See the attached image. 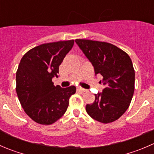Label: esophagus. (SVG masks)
Wrapping results in <instances>:
<instances>
[{"instance_id":"1","label":"esophagus","mask_w":154,"mask_h":154,"mask_svg":"<svg viewBox=\"0 0 154 154\" xmlns=\"http://www.w3.org/2000/svg\"><path fill=\"white\" fill-rule=\"evenodd\" d=\"M77 91H79V92H86V89H82V88H77Z\"/></svg>"}]
</instances>
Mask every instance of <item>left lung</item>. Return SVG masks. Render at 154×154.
I'll list each match as a JSON object with an SVG mask.
<instances>
[{
	"label": "left lung",
	"instance_id": "left-lung-1",
	"mask_svg": "<svg viewBox=\"0 0 154 154\" xmlns=\"http://www.w3.org/2000/svg\"><path fill=\"white\" fill-rule=\"evenodd\" d=\"M92 62L95 74L102 75L105 88L95 94V101L86 106L88 114L102 123L117 120L129 107L135 90V70L129 55L115 45L102 41L76 39Z\"/></svg>",
	"mask_w": 154,
	"mask_h": 154
}]
</instances>
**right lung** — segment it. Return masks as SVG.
I'll use <instances>...</instances> for the list:
<instances>
[{
	"instance_id": "right-lung-1",
	"label": "right lung",
	"mask_w": 154,
	"mask_h": 154,
	"mask_svg": "<svg viewBox=\"0 0 154 154\" xmlns=\"http://www.w3.org/2000/svg\"><path fill=\"white\" fill-rule=\"evenodd\" d=\"M74 40L47 43L34 47L22 58L16 71V90L25 113L34 122L50 125L63 116L76 87L54 86L59 65Z\"/></svg>"
}]
</instances>
